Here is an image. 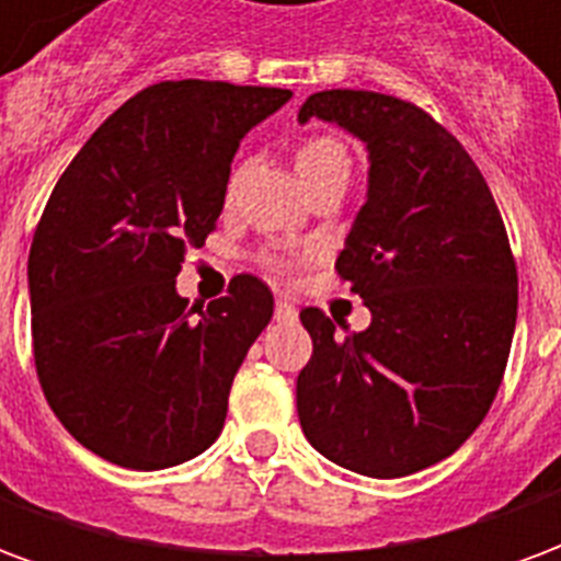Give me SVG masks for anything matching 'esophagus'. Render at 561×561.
I'll return each mask as SVG.
<instances>
[{"label": "esophagus", "instance_id": "1", "mask_svg": "<svg viewBox=\"0 0 561 561\" xmlns=\"http://www.w3.org/2000/svg\"><path fill=\"white\" fill-rule=\"evenodd\" d=\"M294 318H297V309H294L291 300L279 297L276 300V321H294Z\"/></svg>", "mask_w": 561, "mask_h": 561}]
</instances>
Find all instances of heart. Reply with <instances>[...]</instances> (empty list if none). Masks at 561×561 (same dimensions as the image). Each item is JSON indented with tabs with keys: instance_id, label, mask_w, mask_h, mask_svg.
Returning <instances> with one entry per match:
<instances>
[{
	"instance_id": "1",
	"label": "heart",
	"mask_w": 561,
	"mask_h": 561,
	"mask_svg": "<svg viewBox=\"0 0 561 561\" xmlns=\"http://www.w3.org/2000/svg\"><path fill=\"white\" fill-rule=\"evenodd\" d=\"M294 164H297V173L304 185L312 192L316 185L328 183V180H336V176H345L352 173V152L342 144L340 138L333 135H312V138L300 140V147L294 152ZM240 183V171H233L228 176V185H225V195L231 197L233 188ZM264 264L270 270H285V261L279 255H264Z\"/></svg>"
}]
</instances>
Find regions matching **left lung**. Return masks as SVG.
Here are the masks:
<instances>
[{
    "label": "left lung",
    "instance_id": "obj_1",
    "mask_svg": "<svg viewBox=\"0 0 561 561\" xmlns=\"http://www.w3.org/2000/svg\"><path fill=\"white\" fill-rule=\"evenodd\" d=\"M312 116L369 149V195L336 273L373 324L336 336L306 306L297 414L336 466L402 478L450 457L490 412L517 324V261L483 173L423 107L324 90L300 107V123Z\"/></svg>",
    "mask_w": 561,
    "mask_h": 561
}]
</instances>
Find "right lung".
<instances>
[{"label": "right lung", "mask_w": 561, "mask_h": 561, "mask_svg": "<svg viewBox=\"0 0 561 561\" xmlns=\"http://www.w3.org/2000/svg\"><path fill=\"white\" fill-rule=\"evenodd\" d=\"M291 90L161 80L95 128L47 197L30 249L32 357L54 414L114 466L156 471L225 426L273 294L252 273L204 309L176 294L216 231L240 138Z\"/></svg>", "instance_id": "1"}]
</instances>
